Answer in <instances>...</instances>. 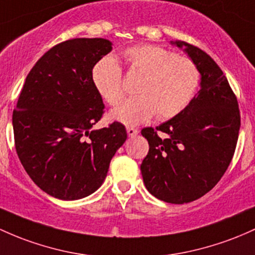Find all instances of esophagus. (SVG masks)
I'll return each instance as SVG.
<instances>
[{
	"mask_svg": "<svg viewBox=\"0 0 255 255\" xmlns=\"http://www.w3.org/2000/svg\"><path fill=\"white\" fill-rule=\"evenodd\" d=\"M139 130L135 129V128H132V127H127V134L128 136H130V138H133V136L138 135Z\"/></svg>",
	"mask_w": 255,
	"mask_h": 255,
	"instance_id": "esophagus-1",
	"label": "esophagus"
}]
</instances>
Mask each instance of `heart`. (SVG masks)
<instances>
[{
  "instance_id": "obj_1",
  "label": "heart",
  "mask_w": 255,
  "mask_h": 255,
  "mask_svg": "<svg viewBox=\"0 0 255 255\" xmlns=\"http://www.w3.org/2000/svg\"><path fill=\"white\" fill-rule=\"evenodd\" d=\"M122 57L129 71L141 77L135 87L138 97L122 100L111 110L114 121L135 126L155 115L164 121L185 110L200 83L194 61L153 44L130 47ZM92 81L108 104H116L122 98V72L113 58L98 61L92 70Z\"/></svg>"
}]
</instances>
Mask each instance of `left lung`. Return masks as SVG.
<instances>
[{"label":"left lung","instance_id":"obj_1","mask_svg":"<svg viewBox=\"0 0 255 255\" xmlns=\"http://www.w3.org/2000/svg\"><path fill=\"white\" fill-rule=\"evenodd\" d=\"M170 44L183 49L197 66L200 91L185 110L156 130H141L150 147L140 170L151 195L183 205L202 197L222 179L236 149L241 117L236 97L218 64L186 42ZM157 130L166 134V139L159 138Z\"/></svg>","mask_w":255,"mask_h":255}]
</instances>
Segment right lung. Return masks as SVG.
I'll list each match as a JSON object with an SVG mask.
<instances>
[{
    "mask_svg": "<svg viewBox=\"0 0 255 255\" xmlns=\"http://www.w3.org/2000/svg\"><path fill=\"white\" fill-rule=\"evenodd\" d=\"M111 50L113 42L105 38H74L54 46L29 72L13 111L15 149L24 169L59 200L96 192L127 139L120 122L91 130L105 108L92 70Z\"/></svg>",
    "mask_w": 255,
    "mask_h": 255,
    "instance_id": "right-lung-1",
    "label": "right lung"
}]
</instances>
